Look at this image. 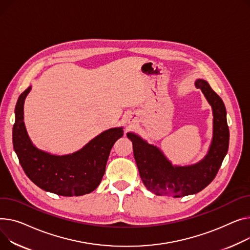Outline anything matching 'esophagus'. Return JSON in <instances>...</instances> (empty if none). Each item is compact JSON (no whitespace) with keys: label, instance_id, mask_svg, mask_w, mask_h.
I'll list each match as a JSON object with an SVG mask.
<instances>
[{"label":"esophagus","instance_id":"esophagus-1","mask_svg":"<svg viewBox=\"0 0 250 250\" xmlns=\"http://www.w3.org/2000/svg\"><path fill=\"white\" fill-rule=\"evenodd\" d=\"M132 122V120H128V123H131Z\"/></svg>","mask_w":250,"mask_h":250}]
</instances>
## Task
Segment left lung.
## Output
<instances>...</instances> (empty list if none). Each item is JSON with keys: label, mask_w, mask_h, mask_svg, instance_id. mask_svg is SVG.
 I'll return each mask as SVG.
<instances>
[{"label": "left lung", "mask_w": 250, "mask_h": 250, "mask_svg": "<svg viewBox=\"0 0 250 250\" xmlns=\"http://www.w3.org/2000/svg\"><path fill=\"white\" fill-rule=\"evenodd\" d=\"M195 86L202 90L213 111V138L203 160L184 167L173 166L158 146L147 144L134 132L126 135L132 142L134 157L144 185L156 195L179 198L202 191L217 175L227 154L229 128L222 99L206 80L197 79Z\"/></svg>", "instance_id": "1"}]
</instances>
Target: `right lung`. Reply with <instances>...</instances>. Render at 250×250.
I'll return each mask as SVG.
<instances>
[{
    "mask_svg": "<svg viewBox=\"0 0 250 250\" xmlns=\"http://www.w3.org/2000/svg\"><path fill=\"white\" fill-rule=\"evenodd\" d=\"M29 86L15 108L13 146L28 178L44 191L60 196H81L97 188L105 172L114 143L123 137V127L103 131L79 151L64 156L51 155L32 144L24 124V103Z\"/></svg>",
    "mask_w": 250,
    "mask_h": 250,
    "instance_id": "right-lung-1",
    "label": "right lung"
}]
</instances>
